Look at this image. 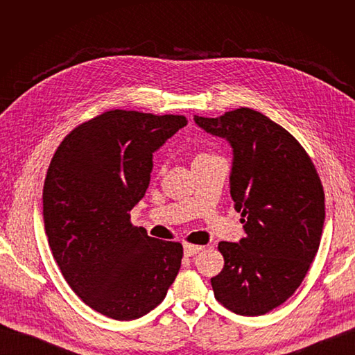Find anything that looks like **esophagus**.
<instances>
[{"mask_svg": "<svg viewBox=\"0 0 355 355\" xmlns=\"http://www.w3.org/2000/svg\"><path fill=\"white\" fill-rule=\"evenodd\" d=\"M201 249H202V245H198V244H185L184 245V253H185V256H194Z\"/></svg>", "mask_w": 355, "mask_h": 355, "instance_id": "obj_1", "label": "esophagus"}]
</instances>
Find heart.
Wrapping results in <instances>:
<instances>
[{
  "instance_id": "obj_1",
  "label": "heart",
  "mask_w": 355,
  "mask_h": 355,
  "mask_svg": "<svg viewBox=\"0 0 355 355\" xmlns=\"http://www.w3.org/2000/svg\"><path fill=\"white\" fill-rule=\"evenodd\" d=\"M210 157H216V155L209 154V153H200V154H197L196 159H201V158H210ZM196 159H194V161H196Z\"/></svg>"
}]
</instances>
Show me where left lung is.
Listing matches in <instances>:
<instances>
[{
  "label": "left lung",
  "instance_id": "8db88e82",
  "mask_svg": "<svg viewBox=\"0 0 355 355\" xmlns=\"http://www.w3.org/2000/svg\"><path fill=\"white\" fill-rule=\"evenodd\" d=\"M194 121L232 146L231 197L245 232L240 243L218 245L225 265L210 280L214 297L235 314L263 315L296 292L318 252L323 185L302 145L261 112Z\"/></svg>",
  "mask_w": 355,
  "mask_h": 355
}]
</instances>
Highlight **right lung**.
Returning a JSON list of instances; mask_svg holds the SVG:
<instances>
[{"label":"right lung","instance_id":"right-lung-1","mask_svg":"<svg viewBox=\"0 0 355 355\" xmlns=\"http://www.w3.org/2000/svg\"><path fill=\"white\" fill-rule=\"evenodd\" d=\"M188 120L112 110L75 127L53 155L42 216L53 257L98 313L135 320L163 302L179 272L180 243L130 222L148 189L153 154Z\"/></svg>","mask_w":355,"mask_h":355}]
</instances>
